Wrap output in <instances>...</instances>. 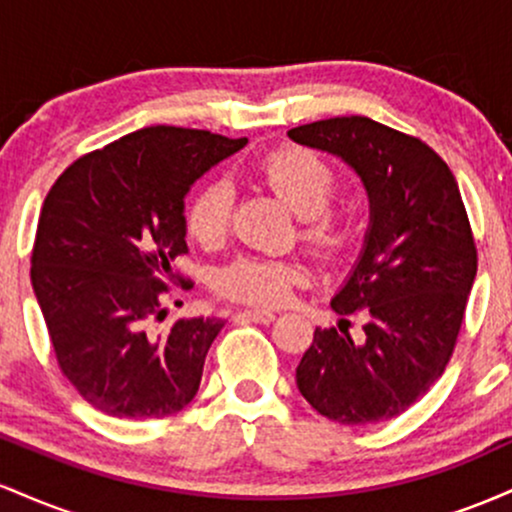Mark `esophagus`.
Wrapping results in <instances>:
<instances>
[{
  "instance_id": "esophagus-1",
  "label": "esophagus",
  "mask_w": 512,
  "mask_h": 512,
  "mask_svg": "<svg viewBox=\"0 0 512 512\" xmlns=\"http://www.w3.org/2000/svg\"><path fill=\"white\" fill-rule=\"evenodd\" d=\"M238 317L257 322V325H269V322H274V313H269V310H243V313H238Z\"/></svg>"
}]
</instances>
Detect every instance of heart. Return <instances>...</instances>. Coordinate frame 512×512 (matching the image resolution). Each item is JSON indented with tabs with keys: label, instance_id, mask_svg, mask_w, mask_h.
<instances>
[{
	"label": "heart",
	"instance_id": "1",
	"mask_svg": "<svg viewBox=\"0 0 512 512\" xmlns=\"http://www.w3.org/2000/svg\"><path fill=\"white\" fill-rule=\"evenodd\" d=\"M260 178L281 202L303 219L301 238L322 260H339L354 240V223L330 209L337 195V173L320 156L305 149H281L260 163ZM233 187L226 180L204 185L187 211V228L202 245H219L228 236ZM303 279L296 262L240 257L221 269L216 286L236 301L276 305Z\"/></svg>",
	"mask_w": 512,
	"mask_h": 512
}]
</instances>
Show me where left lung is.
I'll list each match as a JSON object with an SVG mask.
<instances>
[{
  "mask_svg": "<svg viewBox=\"0 0 512 512\" xmlns=\"http://www.w3.org/2000/svg\"><path fill=\"white\" fill-rule=\"evenodd\" d=\"M289 139L342 158L370 209L361 255L330 301L339 330H315L296 385L337 424L395 419L443 375L477 276L460 187L431 146L370 117L310 122ZM354 312L367 317L363 340L343 330Z\"/></svg>",
  "mask_w": 512,
  "mask_h": 512,
  "instance_id": "obj_1",
  "label": "left lung"
}]
</instances>
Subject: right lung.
Returning <instances> with one entry per match:
<instances>
[{"label":"right lung","mask_w":512,"mask_h":512,"mask_svg":"<svg viewBox=\"0 0 512 512\" xmlns=\"http://www.w3.org/2000/svg\"><path fill=\"white\" fill-rule=\"evenodd\" d=\"M207 129L144 127L74 161L45 197L31 281L57 363L91 407L163 419L192 402L223 320L180 317L161 293L187 252L190 187L243 149Z\"/></svg>","instance_id":"obj_1"}]
</instances>
